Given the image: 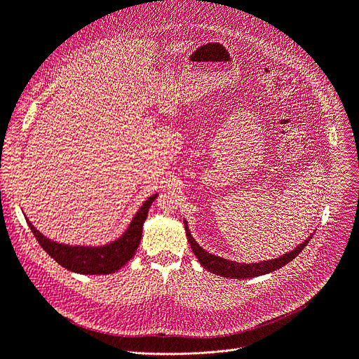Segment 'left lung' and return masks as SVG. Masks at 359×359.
I'll list each match as a JSON object with an SVG mask.
<instances>
[{
  "label": "left lung",
  "mask_w": 359,
  "mask_h": 359,
  "mask_svg": "<svg viewBox=\"0 0 359 359\" xmlns=\"http://www.w3.org/2000/svg\"><path fill=\"white\" fill-rule=\"evenodd\" d=\"M184 222V229H186V236H188V241L191 243L192 251L195 254V257L199 259L201 266L207 269L208 271L217 274V276H223V277H229V278H249V277H257V276H262V274H267L271 273L274 270L282 269L283 266H286L287 262H290L293 258L298 257L302 249L308 245L309 239L313 238L311 235L308 239H305L301 245L296 246L293 251L285 254L283 257H278L276 259H270V261H261V262H254V264H241L236 261H229L224 259L222 257H217L212 255L210 252H207L205 249H202L196 241L191 236V231L188 227V222Z\"/></svg>",
  "instance_id": "1"
}]
</instances>
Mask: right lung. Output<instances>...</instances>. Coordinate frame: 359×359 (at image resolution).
Instances as JSON below:
<instances>
[{"label":"right lung","instance_id":"obj_1","mask_svg":"<svg viewBox=\"0 0 359 359\" xmlns=\"http://www.w3.org/2000/svg\"><path fill=\"white\" fill-rule=\"evenodd\" d=\"M157 196V194L149 196L135 214L128 230L117 241L104 246H70L58 243L45 238L27 218L26 220L43 251L54 258L61 267L79 274H111L120 270L135 255L141 243L142 226L147 220L148 210Z\"/></svg>","mask_w":359,"mask_h":359}]
</instances>
